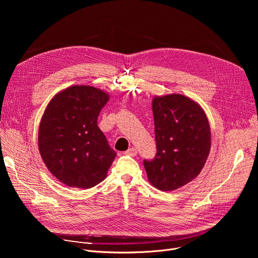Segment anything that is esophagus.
I'll return each instance as SVG.
<instances>
[{
	"label": "esophagus",
	"mask_w": 258,
	"mask_h": 258,
	"mask_svg": "<svg viewBox=\"0 0 258 258\" xmlns=\"http://www.w3.org/2000/svg\"><path fill=\"white\" fill-rule=\"evenodd\" d=\"M124 154L125 155H128V156H137V154H138V150L136 149V148H134V147H133V148H131V149H128L127 151H125L124 152Z\"/></svg>",
	"instance_id": "1"
}]
</instances>
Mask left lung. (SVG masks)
<instances>
[{
	"mask_svg": "<svg viewBox=\"0 0 258 258\" xmlns=\"http://www.w3.org/2000/svg\"><path fill=\"white\" fill-rule=\"evenodd\" d=\"M157 153L144 160L151 185L173 191L198 176L208 158L211 134L202 107L181 94L155 96L152 100Z\"/></svg>",
	"mask_w": 258,
	"mask_h": 258,
	"instance_id": "1",
	"label": "left lung"
}]
</instances>
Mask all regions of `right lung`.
I'll use <instances>...</instances> for the list:
<instances>
[{"label": "right lung", "mask_w": 258, "mask_h": 258, "mask_svg": "<svg viewBox=\"0 0 258 258\" xmlns=\"http://www.w3.org/2000/svg\"><path fill=\"white\" fill-rule=\"evenodd\" d=\"M109 99L101 89L75 85L58 92L45 109L39 151L49 171L67 187L98 185L116 156L97 123Z\"/></svg>", "instance_id": "right-lung-1"}]
</instances>
